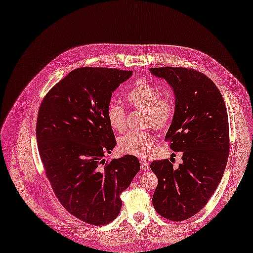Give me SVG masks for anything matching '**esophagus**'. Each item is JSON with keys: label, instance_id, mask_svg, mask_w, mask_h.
I'll return each instance as SVG.
<instances>
[{"label": "esophagus", "instance_id": "34e87169", "mask_svg": "<svg viewBox=\"0 0 253 253\" xmlns=\"http://www.w3.org/2000/svg\"><path fill=\"white\" fill-rule=\"evenodd\" d=\"M139 163H140V169H141V170L146 171V170H149V169H150V164H149L148 161H146V160H140Z\"/></svg>", "mask_w": 253, "mask_h": 253}]
</instances>
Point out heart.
<instances>
[{
    "label": "heart",
    "instance_id": "1",
    "mask_svg": "<svg viewBox=\"0 0 253 253\" xmlns=\"http://www.w3.org/2000/svg\"><path fill=\"white\" fill-rule=\"evenodd\" d=\"M127 102L138 111L145 112L144 124L158 130L167 129L174 115V104L171 99L161 97L158 89L144 83H137L126 95ZM106 118L108 125L116 131L122 132L126 128L125 108L118 103L107 107ZM156 142V135L152 131L128 132L118 140L120 152L136 157L149 156Z\"/></svg>",
    "mask_w": 253,
    "mask_h": 253
}]
</instances>
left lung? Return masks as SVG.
<instances>
[{"label":"left lung","mask_w":253,"mask_h":253,"mask_svg":"<svg viewBox=\"0 0 253 253\" xmlns=\"http://www.w3.org/2000/svg\"><path fill=\"white\" fill-rule=\"evenodd\" d=\"M174 94V115L166 139L182 152L178 168L169 159L151 163L158 185L153 206L162 217L186 220L206 206L223 175L229 152V129L220 91L207 75L188 68H151Z\"/></svg>","instance_id":"1"}]
</instances>
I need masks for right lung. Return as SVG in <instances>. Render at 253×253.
<instances>
[{
    "label": "right lung",
    "mask_w": 253,
    "mask_h": 253,
    "mask_svg": "<svg viewBox=\"0 0 253 253\" xmlns=\"http://www.w3.org/2000/svg\"><path fill=\"white\" fill-rule=\"evenodd\" d=\"M132 71L83 67L71 71L41 102L36 136L41 161L62 206L82 221L107 224L139 171L135 156L105 161L117 141L106 111Z\"/></svg>",
    "instance_id": "add662e5"
}]
</instances>
